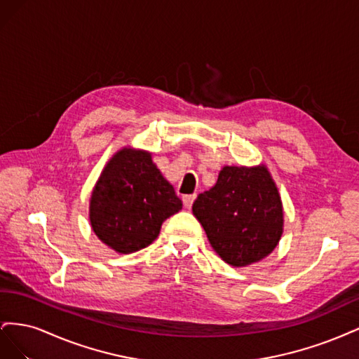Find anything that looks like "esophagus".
<instances>
[{
  "mask_svg": "<svg viewBox=\"0 0 359 359\" xmlns=\"http://www.w3.org/2000/svg\"><path fill=\"white\" fill-rule=\"evenodd\" d=\"M194 199H196V194H186V196L182 198V203H184V206H186L187 210H190Z\"/></svg>",
  "mask_w": 359,
  "mask_h": 359,
  "instance_id": "esophagus-1",
  "label": "esophagus"
}]
</instances>
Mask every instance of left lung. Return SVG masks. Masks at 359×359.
<instances>
[{
    "instance_id": "obj_1",
    "label": "left lung",
    "mask_w": 359,
    "mask_h": 359,
    "mask_svg": "<svg viewBox=\"0 0 359 359\" xmlns=\"http://www.w3.org/2000/svg\"><path fill=\"white\" fill-rule=\"evenodd\" d=\"M193 214L214 252L232 266L262 260L283 235V205L265 165L224 166L215 186L194 201Z\"/></svg>"
}]
</instances>
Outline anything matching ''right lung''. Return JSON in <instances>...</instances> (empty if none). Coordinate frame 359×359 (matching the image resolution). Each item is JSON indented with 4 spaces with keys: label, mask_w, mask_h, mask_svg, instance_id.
Masks as SVG:
<instances>
[{
    "label": "right lung",
    "mask_w": 359,
    "mask_h": 359,
    "mask_svg": "<svg viewBox=\"0 0 359 359\" xmlns=\"http://www.w3.org/2000/svg\"><path fill=\"white\" fill-rule=\"evenodd\" d=\"M182 208L153 154L124 147L102 170L90 198V223L99 240L128 255L148 247L168 217Z\"/></svg>",
    "instance_id": "right-lung-1"
}]
</instances>
